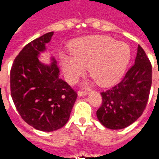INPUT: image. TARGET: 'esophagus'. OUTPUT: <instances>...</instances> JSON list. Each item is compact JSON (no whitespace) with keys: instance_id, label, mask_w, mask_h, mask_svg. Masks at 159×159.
Returning <instances> with one entry per match:
<instances>
[{"instance_id":"34e87169","label":"esophagus","mask_w":159,"mask_h":159,"mask_svg":"<svg viewBox=\"0 0 159 159\" xmlns=\"http://www.w3.org/2000/svg\"><path fill=\"white\" fill-rule=\"evenodd\" d=\"M78 96L80 97H83V96H86L87 94H88V92L87 91H78Z\"/></svg>"}]
</instances>
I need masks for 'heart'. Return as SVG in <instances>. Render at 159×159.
Here are the masks:
<instances>
[{"mask_svg":"<svg viewBox=\"0 0 159 159\" xmlns=\"http://www.w3.org/2000/svg\"><path fill=\"white\" fill-rule=\"evenodd\" d=\"M72 54H60V62L69 82L74 83L89 67L90 76L100 86L112 85L121 78L131 58L126 42L107 36H90L70 46Z\"/></svg>","mask_w":159,"mask_h":159,"instance_id":"1","label":"heart"}]
</instances>
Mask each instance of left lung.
Segmentation results:
<instances>
[{
    "instance_id": "1",
    "label": "left lung",
    "mask_w": 159,
    "mask_h": 159,
    "mask_svg": "<svg viewBox=\"0 0 159 159\" xmlns=\"http://www.w3.org/2000/svg\"><path fill=\"white\" fill-rule=\"evenodd\" d=\"M152 86V65L140 45L134 65L116 86L100 93L96 111L100 123L110 129H122L135 122L147 107Z\"/></svg>"
}]
</instances>
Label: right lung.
Segmentation results:
<instances>
[{
	"mask_svg": "<svg viewBox=\"0 0 159 159\" xmlns=\"http://www.w3.org/2000/svg\"><path fill=\"white\" fill-rule=\"evenodd\" d=\"M53 32L28 43L14 59L10 72L13 103L24 121L36 129L51 132L69 120L77 94L64 80L54 58L50 65L39 60Z\"/></svg>",
	"mask_w": 159,
	"mask_h": 159,
	"instance_id": "1",
	"label": "right lung"
}]
</instances>
